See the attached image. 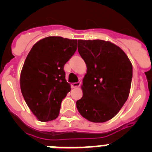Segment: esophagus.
I'll use <instances>...</instances> for the list:
<instances>
[{
    "label": "esophagus",
    "mask_w": 152,
    "mask_h": 152,
    "mask_svg": "<svg viewBox=\"0 0 152 152\" xmlns=\"http://www.w3.org/2000/svg\"><path fill=\"white\" fill-rule=\"evenodd\" d=\"M80 81H77V82H75V83H72V88H78L79 86L80 85Z\"/></svg>",
    "instance_id": "34e87169"
}]
</instances>
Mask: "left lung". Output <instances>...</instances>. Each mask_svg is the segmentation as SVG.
Instances as JSON below:
<instances>
[{"label":"left lung","instance_id":"left-lung-1","mask_svg":"<svg viewBox=\"0 0 152 152\" xmlns=\"http://www.w3.org/2000/svg\"><path fill=\"white\" fill-rule=\"evenodd\" d=\"M78 52L87 64L83 96L76 102L80 115L93 123L116 116L128 99L132 79L129 58L117 45L100 39L78 40Z\"/></svg>","mask_w":152,"mask_h":152}]
</instances>
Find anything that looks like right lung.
I'll list each match as a JSON object with an SVG mask.
<instances>
[{
    "instance_id": "obj_1",
    "label": "right lung",
    "mask_w": 152,
    "mask_h": 152,
    "mask_svg": "<svg viewBox=\"0 0 152 152\" xmlns=\"http://www.w3.org/2000/svg\"><path fill=\"white\" fill-rule=\"evenodd\" d=\"M77 40L49 36L29 52L20 75V89L30 110L42 122L58 116L62 100L71 91L64 64L77 50Z\"/></svg>"
}]
</instances>
